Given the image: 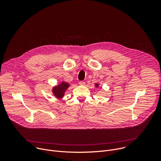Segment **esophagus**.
Wrapping results in <instances>:
<instances>
[{"mask_svg": "<svg viewBox=\"0 0 161 161\" xmlns=\"http://www.w3.org/2000/svg\"><path fill=\"white\" fill-rule=\"evenodd\" d=\"M79 84H80V85L84 86V85H85V82L83 81H79Z\"/></svg>", "mask_w": 161, "mask_h": 161, "instance_id": "obj_1", "label": "esophagus"}]
</instances>
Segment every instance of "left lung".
<instances>
[{
	"instance_id": "1",
	"label": "left lung",
	"mask_w": 161,
	"mask_h": 161,
	"mask_svg": "<svg viewBox=\"0 0 161 161\" xmlns=\"http://www.w3.org/2000/svg\"><path fill=\"white\" fill-rule=\"evenodd\" d=\"M96 86H98V85H97V84H96Z\"/></svg>"
}]
</instances>
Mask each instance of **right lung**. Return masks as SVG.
<instances>
[{"mask_svg":"<svg viewBox=\"0 0 161 161\" xmlns=\"http://www.w3.org/2000/svg\"><path fill=\"white\" fill-rule=\"evenodd\" d=\"M69 86V85L67 83L62 82L58 86H55L53 88V92L57 98H62L64 95V92H65V90Z\"/></svg>","mask_w":161,"mask_h":161,"instance_id":"1","label":"right lung"}]
</instances>
